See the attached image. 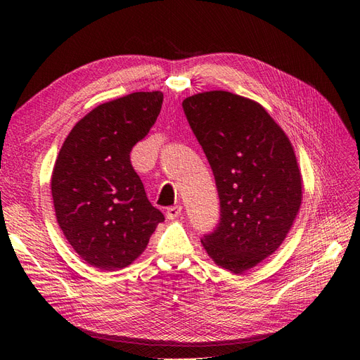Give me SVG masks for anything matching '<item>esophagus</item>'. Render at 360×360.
<instances>
[{
  "label": "esophagus",
  "instance_id": "obj_1",
  "mask_svg": "<svg viewBox=\"0 0 360 360\" xmlns=\"http://www.w3.org/2000/svg\"><path fill=\"white\" fill-rule=\"evenodd\" d=\"M181 214V205H171L167 209V217L168 219H176Z\"/></svg>",
  "mask_w": 360,
  "mask_h": 360
}]
</instances>
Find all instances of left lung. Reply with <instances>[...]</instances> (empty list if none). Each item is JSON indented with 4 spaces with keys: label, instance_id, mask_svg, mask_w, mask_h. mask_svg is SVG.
Listing matches in <instances>:
<instances>
[{
    "label": "left lung",
    "instance_id": "8db88e82",
    "mask_svg": "<svg viewBox=\"0 0 360 360\" xmlns=\"http://www.w3.org/2000/svg\"><path fill=\"white\" fill-rule=\"evenodd\" d=\"M209 160L221 202L201 243L217 266L240 275L284 242L302 204V176L288 136L259 103L230 91L183 101Z\"/></svg>",
    "mask_w": 360,
    "mask_h": 360
}]
</instances>
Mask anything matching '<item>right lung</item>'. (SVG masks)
<instances>
[{"mask_svg":"<svg viewBox=\"0 0 360 360\" xmlns=\"http://www.w3.org/2000/svg\"><path fill=\"white\" fill-rule=\"evenodd\" d=\"M162 102L160 91H138L96 106L70 130L56 160L51 191L58 225L76 254L102 271L132 264L165 221L130 163Z\"/></svg>","mask_w":360,"mask_h":360,"instance_id":"obj_1","label":"right lung"}]
</instances>
